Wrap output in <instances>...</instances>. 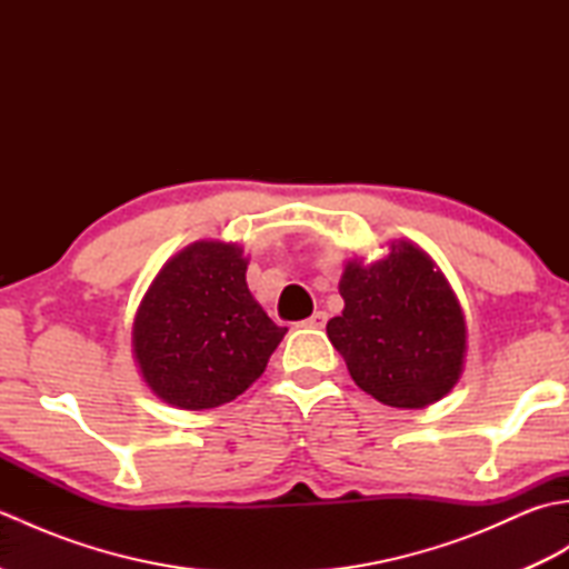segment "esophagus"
Returning a JSON list of instances; mask_svg holds the SVG:
<instances>
[{
	"label": "esophagus",
	"instance_id": "obj_1",
	"mask_svg": "<svg viewBox=\"0 0 569 569\" xmlns=\"http://www.w3.org/2000/svg\"><path fill=\"white\" fill-rule=\"evenodd\" d=\"M325 322H328V312H322V310H318L316 316L312 318H308L306 322H303V328H312V330H322L325 328Z\"/></svg>",
	"mask_w": 569,
	"mask_h": 569
}]
</instances>
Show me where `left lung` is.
Masks as SVG:
<instances>
[{"mask_svg": "<svg viewBox=\"0 0 569 569\" xmlns=\"http://www.w3.org/2000/svg\"><path fill=\"white\" fill-rule=\"evenodd\" d=\"M342 316L328 337L361 391L393 408H426L462 373L467 325L442 271L398 239L381 261H347Z\"/></svg>", "mask_w": 569, "mask_h": 569, "instance_id": "obj_1", "label": "left lung"}]
</instances>
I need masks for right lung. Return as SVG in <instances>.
<instances>
[{
	"label": "right lung",
	"instance_id": "add662e5",
	"mask_svg": "<svg viewBox=\"0 0 569 569\" xmlns=\"http://www.w3.org/2000/svg\"><path fill=\"white\" fill-rule=\"evenodd\" d=\"M237 244L196 241L153 278L134 318L143 381L183 410L234 401L257 381L286 328L266 316L247 286Z\"/></svg>",
	"mask_w": 569,
	"mask_h": 569
}]
</instances>
